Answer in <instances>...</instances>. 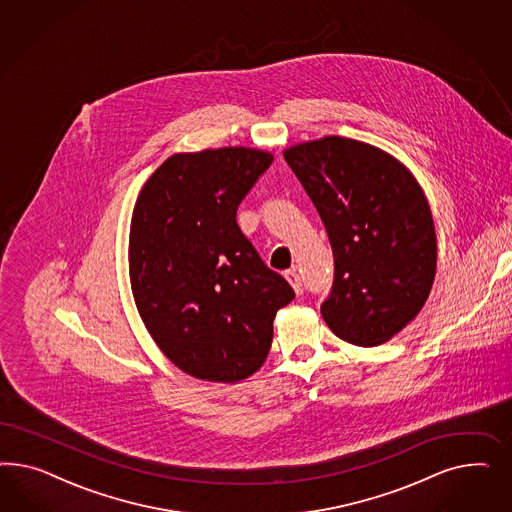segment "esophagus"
I'll use <instances>...</instances> for the list:
<instances>
[{
	"label": "esophagus",
	"mask_w": 512,
	"mask_h": 512,
	"mask_svg": "<svg viewBox=\"0 0 512 512\" xmlns=\"http://www.w3.org/2000/svg\"><path fill=\"white\" fill-rule=\"evenodd\" d=\"M285 278L287 281L293 285V289H295L296 295H302L304 293V285H302V279L298 276V272L296 270H287L285 272Z\"/></svg>",
	"instance_id": "34e87169"
}]
</instances>
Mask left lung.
<instances>
[{
	"instance_id": "1",
	"label": "left lung",
	"mask_w": 512,
	"mask_h": 512,
	"mask_svg": "<svg viewBox=\"0 0 512 512\" xmlns=\"http://www.w3.org/2000/svg\"><path fill=\"white\" fill-rule=\"evenodd\" d=\"M283 157L334 253L326 325L355 345L385 343L419 315L434 283V219L419 182L396 157L345 137L302 142Z\"/></svg>"
}]
</instances>
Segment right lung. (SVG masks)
<instances>
[{
  "label": "right lung",
  "instance_id": "1",
  "mask_svg": "<svg viewBox=\"0 0 512 512\" xmlns=\"http://www.w3.org/2000/svg\"><path fill=\"white\" fill-rule=\"evenodd\" d=\"M272 161L242 146L174 154L140 189L129 231L135 304L165 357L197 379L257 372L276 313L295 298L236 223Z\"/></svg>",
  "mask_w": 512,
  "mask_h": 512
}]
</instances>
